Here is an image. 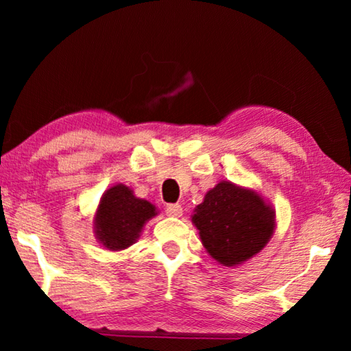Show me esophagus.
I'll list each match as a JSON object with an SVG mask.
<instances>
[{
  "mask_svg": "<svg viewBox=\"0 0 351 351\" xmlns=\"http://www.w3.org/2000/svg\"><path fill=\"white\" fill-rule=\"evenodd\" d=\"M165 212H167L169 217L180 218L182 215V207L180 204H169L165 207Z\"/></svg>",
  "mask_w": 351,
  "mask_h": 351,
  "instance_id": "esophagus-1",
  "label": "esophagus"
}]
</instances>
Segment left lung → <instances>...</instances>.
Wrapping results in <instances>:
<instances>
[{"instance_id": "1", "label": "left lung", "mask_w": 351, "mask_h": 351, "mask_svg": "<svg viewBox=\"0 0 351 351\" xmlns=\"http://www.w3.org/2000/svg\"><path fill=\"white\" fill-rule=\"evenodd\" d=\"M192 223L213 260L239 266L268 245L276 229V210L255 190L219 181L195 207Z\"/></svg>"}]
</instances>
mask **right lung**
Masks as SVG:
<instances>
[{"instance_id": "right-lung-1", "label": "right lung", "mask_w": 351, "mask_h": 351, "mask_svg": "<svg viewBox=\"0 0 351 351\" xmlns=\"http://www.w3.org/2000/svg\"><path fill=\"white\" fill-rule=\"evenodd\" d=\"M156 215V206L150 201L134 197L125 184H114L100 198L94 234L108 251H123L136 243L145 223Z\"/></svg>"}]
</instances>
